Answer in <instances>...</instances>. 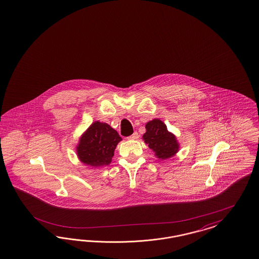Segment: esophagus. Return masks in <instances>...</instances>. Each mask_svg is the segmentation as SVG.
<instances>
[{"instance_id":"34e87169","label":"esophagus","mask_w":259,"mask_h":259,"mask_svg":"<svg viewBox=\"0 0 259 259\" xmlns=\"http://www.w3.org/2000/svg\"><path fill=\"white\" fill-rule=\"evenodd\" d=\"M139 139V134L137 132H135L134 134L131 135L130 137H128V140H138Z\"/></svg>"}]
</instances>
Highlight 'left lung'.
Returning <instances> with one entry per match:
<instances>
[{"instance_id": "left-lung-1", "label": "left lung", "mask_w": 259, "mask_h": 259, "mask_svg": "<svg viewBox=\"0 0 259 259\" xmlns=\"http://www.w3.org/2000/svg\"><path fill=\"white\" fill-rule=\"evenodd\" d=\"M146 132L143 140L160 160H167L178 153L180 143L176 136L167 130L166 125L159 118H154L145 125Z\"/></svg>"}]
</instances>
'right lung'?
Masks as SVG:
<instances>
[{
    "label": "right lung",
    "mask_w": 259,
    "mask_h": 259,
    "mask_svg": "<svg viewBox=\"0 0 259 259\" xmlns=\"http://www.w3.org/2000/svg\"><path fill=\"white\" fill-rule=\"evenodd\" d=\"M122 139L114 128L105 122L95 121L81 135L76 154L82 163L101 167L111 163L117 143Z\"/></svg>",
    "instance_id": "right-lung-1"
}]
</instances>
